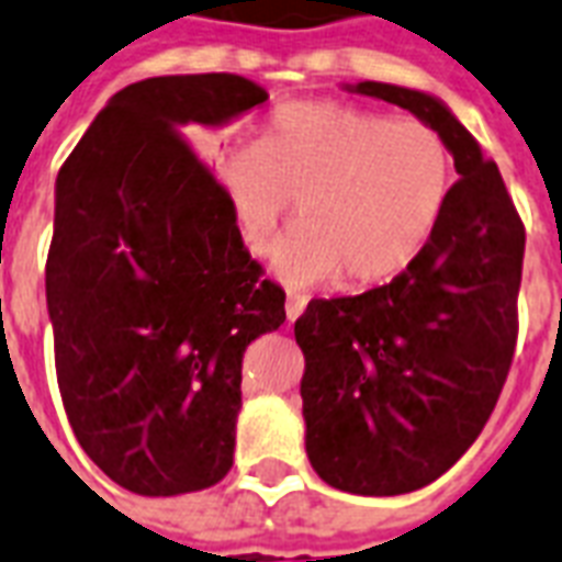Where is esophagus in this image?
Listing matches in <instances>:
<instances>
[{"mask_svg": "<svg viewBox=\"0 0 562 562\" xmlns=\"http://www.w3.org/2000/svg\"><path fill=\"white\" fill-rule=\"evenodd\" d=\"M305 307H307V296L290 293V296H286V323H296Z\"/></svg>", "mask_w": 562, "mask_h": 562, "instance_id": "obj_1", "label": "esophagus"}]
</instances>
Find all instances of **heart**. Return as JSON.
Returning a JSON list of instances; mask_svg holds the SVG:
<instances>
[{
	"mask_svg": "<svg viewBox=\"0 0 562 562\" xmlns=\"http://www.w3.org/2000/svg\"><path fill=\"white\" fill-rule=\"evenodd\" d=\"M213 168L248 255H269L302 201L305 227L276 257L290 286L394 281L424 255L453 189L436 126L346 103L281 105L257 145L218 150Z\"/></svg>",
	"mask_w": 562,
	"mask_h": 562,
	"instance_id": "heart-1",
	"label": "heart"
}]
</instances>
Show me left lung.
<instances>
[{
  "label": "left lung",
  "mask_w": 562,
  "mask_h": 562,
  "mask_svg": "<svg viewBox=\"0 0 562 562\" xmlns=\"http://www.w3.org/2000/svg\"><path fill=\"white\" fill-rule=\"evenodd\" d=\"M344 88L436 126L459 175L403 276L361 296L314 299L296 319L314 471L352 495H406L457 465L501 396L516 352L525 225L495 162L438 97L387 82Z\"/></svg>",
  "instance_id": "1"
}]
</instances>
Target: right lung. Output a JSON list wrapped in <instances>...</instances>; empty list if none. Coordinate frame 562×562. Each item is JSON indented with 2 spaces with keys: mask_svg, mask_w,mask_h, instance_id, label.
Masks as SVG:
<instances>
[{
  "mask_svg": "<svg viewBox=\"0 0 562 562\" xmlns=\"http://www.w3.org/2000/svg\"><path fill=\"white\" fill-rule=\"evenodd\" d=\"M236 74L121 88L56 177L46 311L67 420L91 462L136 495L216 486L234 465L243 356L284 326L186 126L266 103Z\"/></svg>",
  "mask_w": 562,
  "mask_h": 562,
  "instance_id": "1",
  "label": "right lung"
}]
</instances>
